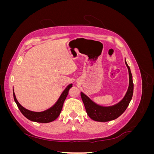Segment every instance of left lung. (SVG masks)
I'll list each match as a JSON object with an SVG mask.
<instances>
[{
    "mask_svg": "<svg viewBox=\"0 0 154 154\" xmlns=\"http://www.w3.org/2000/svg\"><path fill=\"white\" fill-rule=\"evenodd\" d=\"M125 63L128 70L129 86L123 99L118 104L111 106H101L94 103L89 97L81 92V97L87 115L92 119L100 122H109L118 118L127 109L133 96L134 83L130 69L126 61Z\"/></svg>",
    "mask_w": 154,
    "mask_h": 154,
    "instance_id": "obj_1",
    "label": "left lung"
}]
</instances>
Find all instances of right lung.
Instances as JSON below:
<instances>
[{
	"label": "right lung",
	"instance_id": "obj_1",
	"mask_svg": "<svg viewBox=\"0 0 154 154\" xmlns=\"http://www.w3.org/2000/svg\"><path fill=\"white\" fill-rule=\"evenodd\" d=\"M72 87V84L69 85L62 94L59 97L58 100L51 108L46 110L43 112H32L24 108L17 101L15 93L13 92V97L15 103H17V106L19 109L21 113L24 115L26 118L32 121V122H38V123H47L51 122H53L54 120L57 119L61 112L64 101L67 97L69 89Z\"/></svg>",
	"mask_w": 154,
	"mask_h": 154
}]
</instances>
